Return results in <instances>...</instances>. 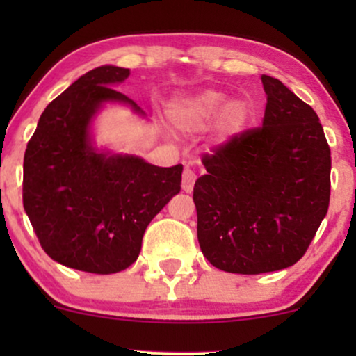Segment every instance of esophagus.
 Returning <instances> with one entry per match:
<instances>
[{
	"label": "esophagus",
	"mask_w": 356,
	"mask_h": 356,
	"mask_svg": "<svg viewBox=\"0 0 356 356\" xmlns=\"http://www.w3.org/2000/svg\"><path fill=\"white\" fill-rule=\"evenodd\" d=\"M194 182H195V174L191 167H186L182 172V189L186 192H192L194 189Z\"/></svg>",
	"instance_id": "esophagus-1"
}]
</instances>
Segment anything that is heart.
<instances>
[{"label": "heart", "mask_w": 356, "mask_h": 356, "mask_svg": "<svg viewBox=\"0 0 356 356\" xmlns=\"http://www.w3.org/2000/svg\"><path fill=\"white\" fill-rule=\"evenodd\" d=\"M252 108L246 100H227L219 90H204L175 102L170 108L174 125L184 132H199L216 124L220 136L241 134L249 125Z\"/></svg>", "instance_id": "b5f03b06"}]
</instances>
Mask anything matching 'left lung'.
<instances>
[{"label":"left lung","mask_w":356,"mask_h":356,"mask_svg":"<svg viewBox=\"0 0 356 356\" xmlns=\"http://www.w3.org/2000/svg\"><path fill=\"white\" fill-rule=\"evenodd\" d=\"M263 125L202 157L195 181L197 239L212 266L238 275L298 263L330 206L332 154L316 112L263 75Z\"/></svg>","instance_id":"8db88e82"}]
</instances>
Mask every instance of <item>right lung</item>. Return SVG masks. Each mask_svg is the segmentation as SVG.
Instances as JSON below:
<instances>
[{
  "mask_svg": "<svg viewBox=\"0 0 356 356\" xmlns=\"http://www.w3.org/2000/svg\"><path fill=\"white\" fill-rule=\"evenodd\" d=\"M129 68L90 70L48 104L26 145L23 206L43 251L63 266L112 275L136 263L149 222L181 191L182 164L157 167L92 149L88 125Z\"/></svg>",
  "mask_w": 356,
  "mask_h": 356,
  "instance_id": "right-lung-1",
  "label": "right lung"
}]
</instances>
